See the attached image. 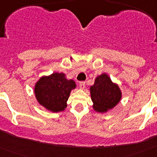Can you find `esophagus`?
<instances>
[{
  "label": "esophagus",
  "instance_id": "obj_1",
  "mask_svg": "<svg viewBox=\"0 0 157 157\" xmlns=\"http://www.w3.org/2000/svg\"><path fill=\"white\" fill-rule=\"evenodd\" d=\"M85 86H86V83L85 82H79V87L81 90H83V89L85 88Z\"/></svg>",
  "mask_w": 157,
  "mask_h": 157
}]
</instances>
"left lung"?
I'll return each mask as SVG.
<instances>
[{
    "mask_svg": "<svg viewBox=\"0 0 157 157\" xmlns=\"http://www.w3.org/2000/svg\"><path fill=\"white\" fill-rule=\"evenodd\" d=\"M90 96L93 108L98 112H106L118 105L122 98L119 86L112 82L105 73L96 78L94 84L90 86Z\"/></svg>",
    "mask_w": 157,
    "mask_h": 157,
    "instance_id": "left-lung-1",
    "label": "left lung"
}]
</instances>
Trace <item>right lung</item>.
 I'll return each instance as SVG.
<instances>
[{"label":"right lung","instance_id":"obj_1","mask_svg":"<svg viewBox=\"0 0 157 157\" xmlns=\"http://www.w3.org/2000/svg\"><path fill=\"white\" fill-rule=\"evenodd\" d=\"M75 87L74 80L67 79L63 73L55 72L42 76L36 82L34 94L41 106L52 112H59L67 108L71 91Z\"/></svg>","mask_w":157,"mask_h":157}]
</instances>
